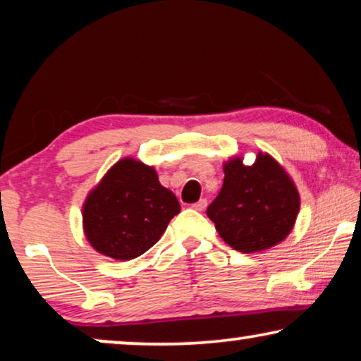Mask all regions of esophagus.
Returning a JSON list of instances; mask_svg holds the SVG:
<instances>
[{
    "label": "esophagus",
    "instance_id": "obj_1",
    "mask_svg": "<svg viewBox=\"0 0 361 361\" xmlns=\"http://www.w3.org/2000/svg\"><path fill=\"white\" fill-rule=\"evenodd\" d=\"M192 207H194L195 210H199V212H204V210H205V207H207V200H205V199H200L199 202H195V204L192 205Z\"/></svg>",
    "mask_w": 361,
    "mask_h": 361
}]
</instances>
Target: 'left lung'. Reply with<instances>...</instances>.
I'll return each mask as SVG.
<instances>
[{"label":"left lung","instance_id":"obj_1","mask_svg":"<svg viewBox=\"0 0 361 361\" xmlns=\"http://www.w3.org/2000/svg\"><path fill=\"white\" fill-rule=\"evenodd\" d=\"M224 172V185L207 215L225 243L241 253H259L286 240L298 219L300 197L284 167L258 152L251 166H245L241 156L231 157Z\"/></svg>","mask_w":361,"mask_h":361}]
</instances>
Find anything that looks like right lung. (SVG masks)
Masks as SVG:
<instances>
[{"mask_svg":"<svg viewBox=\"0 0 361 361\" xmlns=\"http://www.w3.org/2000/svg\"><path fill=\"white\" fill-rule=\"evenodd\" d=\"M179 212V200L161 185L154 167L125 157L83 202V233L98 253L128 261L156 245Z\"/></svg>","mask_w":361,"mask_h":361,"instance_id":"1","label":"right lung"}]
</instances>
